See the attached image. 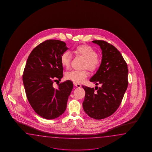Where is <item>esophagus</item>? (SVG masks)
I'll use <instances>...</instances> for the list:
<instances>
[{
    "label": "esophagus",
    "instance_id": "obj_1",
    "mask_svg": "<svg viewBox=\"0 0 152 152\" xmlns=\"http://www.w3.org/2000/svg\"><path fill=\"white\" fill-rule=\"evenodd\" d=\"M73 84H74V85H75V86L76 87H81V85L80 84H79V83H73Z\"/></svg>",
    "mask_w": 152,
    "mask_h": 152
}]
</instances>
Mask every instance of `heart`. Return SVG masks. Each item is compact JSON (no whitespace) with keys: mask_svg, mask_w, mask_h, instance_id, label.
I'll use <instances>...</instances> for the list:
<instances>
[{"mask_svg":"<svg viewBox=\"0 0 152 152\" xmlns=\"http://www.w3.org/2000/svg\"><path fill=\"white\" fill-rule=\"evenodd\" d=\"M73 52L76 55H79L85 59L84 68H87L90 71L97 70L100 66L101 60L97 56V53L90 45H82L75 47ZM71 55L69 52H65L60 56V62L62 66L66 68L70 66ZM88 72L87 70L77 71L73 70L68 72L65 75V78L68 80L75 83H81L88 77Z\"/></svg>","mask_w":152,"mask_h":152,"instance_id":"1","label":"heart"}]
</instances>
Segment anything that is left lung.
<instances>
[{
	"label": "left lung",
	"instance_id": "obj_1",
	"mask_svg": "<svg viewBox=\"0 0 152 152\" xmlns=\"http://www.w3.org/2000/svg\"><path fill=\"white\" fill-rule=\"evenodd\" d=\"M92 42L100 46L102 60L91 82L102 87L95 89L82 85L85 91L83 107L88 116L102 120L113 115L120 107L128 85V68L117 49L103 40ZM95 90H97L95 91Z\"/></svg>",
	"mask_w": 152,
	"mask_h": 152
}]
</instances>
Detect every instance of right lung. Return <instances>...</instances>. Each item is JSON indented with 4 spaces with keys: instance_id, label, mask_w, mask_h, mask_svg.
Listing matches in <instances>:
<instances>
[{
    "instance_id": "right-lung-1",
    "label": "right lung",
    "mask_w": 152,
    "mask_h": 152,
    "mask_svg": "<svg viewBox=\"0 0 152 152\" xmlns=\"http://www.w3.org/2000/svg\"><path fill=\"white\" fill-rule=\"evenodd\" d=\"M68 49L65 42L48 39L32 50L26 63L23 81L29 103L36 113L47 120L64 113L73 87L71 80L53 87L54 81L63 77L60 56Z\"/></svg>"
}]
</instances>
